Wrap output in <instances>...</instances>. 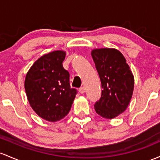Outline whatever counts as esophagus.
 <instances>
[{
  "instance_id": "34e87169",
  "label": "esophagus",
  "mask_w": 160,
  "mask_h": 160,
  "mask_svg": "<svg viewBox=\"0 0 160 160\" xmlns=\"http://www.w3.org/2000/svg\"><path fill=\"white\" fill-rule=\"evenodd\" d=\"M84 92H85V87H80V88L79 89V92H80V93H84Z\"/></svg>"
}]
</instances>
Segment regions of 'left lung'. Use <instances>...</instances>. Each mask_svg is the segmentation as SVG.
I'll return each mask as SVG.
<instances>
[{
  "label": "left lung",
  "mask_w": 160,
  "mask_h": 160,
  "mask_svg": "<svg viewBox=\"0 0 160 160\" xmlns=\"http://www.w3.org/2000/svg\"><path fill=\"white\" fill-rule=\"evenodd\" d=\"M102 83V96L94 105L96 113L112 119L126 110L133 95L134 79L124 55L115 48L91 52Z\"/></svg>",
  "instance_id": "8db88e82"
}]
</instances>
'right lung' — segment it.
Wrapping results in <instances>:
<instances>
[{
	"label": "right lung",
	"mask_w": 160,
	"mask_h": 160,
	"mask_svg": "<svg viewBox=\"0 0 160 160\" xmlns=\"http://www.w3.org/2000/svg\"><path fill=\"white\" fill-rule=\"evenodd\" d=\"M65 55L61 50L44 54L26 73L24 86L29 105L48 122L64 118L77 94V89L70 86L69 73L63 68Z\"/></svg>",
	"instance_id": "1"
}]
</instances>
